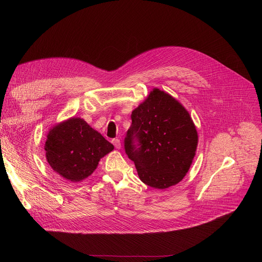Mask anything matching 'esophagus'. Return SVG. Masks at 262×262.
I'll use <instances>...</instances> for the list:
<instances>
[{
	"mask_svg": "<svg viewBox=\"0 0 262 262\" xmlns=\"http://www.w3.org/2000/svg\"><path fill=\"white\" fill-rule=\"evenodd\" d=\"M112 142H113V144L115 145V147L117 149H120L121 148V142H120V140H119V139H114Z\"/></svg>",
	"mask_w": 262,
	"mask_h": 262,
	"instance_id": "obj_1",
	"label": "esophagus"
}]
</instances>
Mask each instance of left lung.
Wrapping results in <instances>:
<instances>
[{
    "label": "left lung",
    "mask_w": 262,
    "mask_h": 262,
    "mask_svg": "<svg viewBox=\"0 0 262 262\" xmlns=\"http://www.w3.org/2000/svg\"><path fill=\"white\" fill-rule=\"evenodd\" d=\"M131 119L124 148L140 179L155 189L177 185L191 166L198 146L196 128L188 110L168 93L153 89Z\"/></svg>",
    "instance_id": "left-lung-1"
}]
</instances>
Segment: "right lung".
Returning <instances> with one entry per match:
<instances>
[{
    "mask_svg": "<svg viewBox=\"0 0 262 262\" xmlns=\"http://www.w3.org/2000/svg\"><path fill=\"white\" fill-rule=\"evenodd\" d=\"M113 149L110 142L78 117L53 125L45 143L46 158L51 168L72 182L90 177L97 168L100 158Z\"/></svg>",
    "mask_w": 262,
    "mask_h": 262,
    "instance_id": "obj_1",
    "label": "right lung"
}]
</instances>
